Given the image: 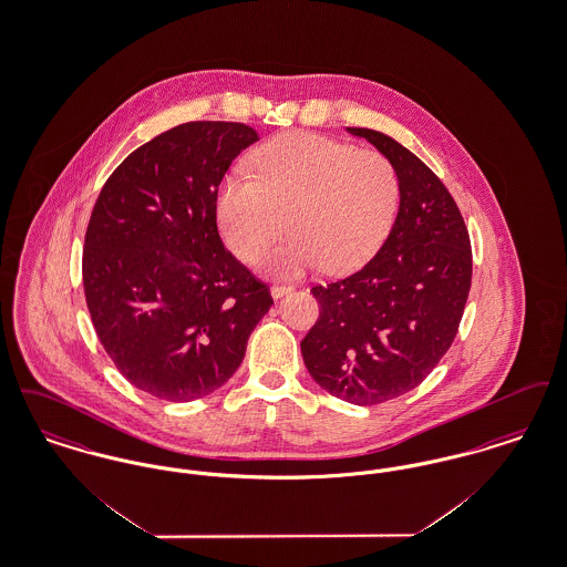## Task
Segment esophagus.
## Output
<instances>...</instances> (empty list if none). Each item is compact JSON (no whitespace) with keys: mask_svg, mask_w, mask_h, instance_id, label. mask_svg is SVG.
Listing matches in <instances>:
<instances>
[{"mask_svg":"<svg viewBox=\"0 0 567 567\" xmlns=\"http://www.w3.org/2000/svg\"><path fill=\"white\" fill-rule=\"evenodd\" d=\"M293 291V287H285V285H274L270 289V296L274 299H280V297L289 296Z\"/></svg>","mask_w":567,"mask_h":567,"instance_id":"34e87169","label":"esophagus"}]
</instances>
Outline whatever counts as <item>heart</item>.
Returning <instances> with one entry per match:
<instances>
[{
  "instance_id": "obj_1",
  "label": "heart",
  "mask_w": 567,
  "mask_h": 567,
  "mask_svg": "<svg viewBox=\"0 0 567 567\" xmlns=\"http://www.w3.org/2000/svg\"><path fill=\"white\" fill-rule=\"evenodd\" d=\"M231 172L216 193V223L227 248L257 261L285 227L291 236L259 270L299 278L324 266L354 270L384 243L400 206V178L384 155L317 134L280 135Z\"/></svg>"
}]
</instances>
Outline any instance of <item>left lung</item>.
<instances>
[{
  "mask_svg": "<svg viewBox=\"0 0 567 567\" xmlns=\"http://www.w3.org/2000/svg\"><path fill=\"white\" fill-rule=\"evenodd\" d=\"M347 132L393 163L400 208L361 270L312 287L321 315L301 357L327 393L374 405L419 386L451 349L472 285V248L453 195L425 163L391 135Z\"/></svg>",
  "mask_w": 567,
  "mask_h": 567,
  "instance_id": "left-lung-1",
  "label": "left lung"
}]
</instances>
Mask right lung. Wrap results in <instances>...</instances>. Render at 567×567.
I'll return each instance as SVG.
<instances>
[{
    "label": "right lung",
    "mask_w": 567,
    "mask_h": 567,
    "mask_svg": "<svg viewBox=\"0 0 567 567\" xmlns=\"http://www.w3.org/2000/svg\"><path fill=\"white\" fill-rule=\"evenodd\" d=\"M257 140L244 123H183L135 148L95 202L82 255L91 321L118 372L153 398L223 386L274 303L216 227L218 185Z\"/></svg>",
    "instance_id": "add662e5"
}]
</instances>
